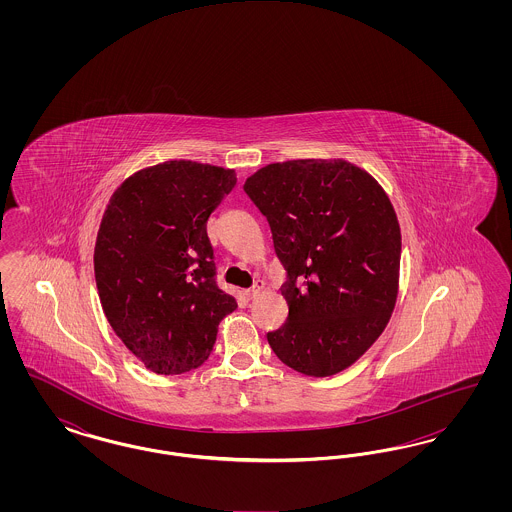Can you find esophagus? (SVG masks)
Wrapping results in <instances>:
<instances>
[{
  "instance_id": "esophagus-1",
  "label": "esophagus",
  "mask_w": 512,
  "mask_h": 512,
  "mask_svg": "<svg viewBox=\"0 0 512 512\" xmlns=\"http://www.w3.org/2000/svg\"><path fill=\"white\" fill-rule=\"evenodd\" d=\"M263 288H265V282H263V280H257V282H255V286H253V288H249V290H245V297H247V299H255V297H257V295H259V293L263 292Z\"/></svg>"
}]
</instances>
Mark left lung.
<instances>
[{"label": "left lung", "mask_w": 512, "mask_h": 512, "mask_svg": "<svg viewBox=\"0 0 512 512\" xmlns=\"http://www.w3.org/2000/svg\"><path fill=\"white\" fill-rule=\"evenodd\" d=\"M244 190L286 268L290 313L268 343L293 370L334 376L365 355L395 307L401 230L390 197L343 159L272 163Z\"/></svg>", "instance_id": "left-lung-1"}]
</instances>
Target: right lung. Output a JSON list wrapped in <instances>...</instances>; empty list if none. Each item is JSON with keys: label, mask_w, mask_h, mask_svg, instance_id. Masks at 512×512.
I'll use <instances>...</instances> for the list:
<instances>
[{"label": "right lung", "mask_w": 512, "mask_h": 512, "mask_svg": "<svg viewBox=\"0 0 512 512\" xmlns=\"http://www.w3.org/2000/svg\"><path fill=\"white\" fill-rule=\"evenodd\" d=\"M236 186V172L165 161L128 176L99 224L94 270L115 334L155 374H182L213 351L236 311L217 286L207 220Z\"/></svg>", "instance_id": "right-lung-1"}]
</instances>
